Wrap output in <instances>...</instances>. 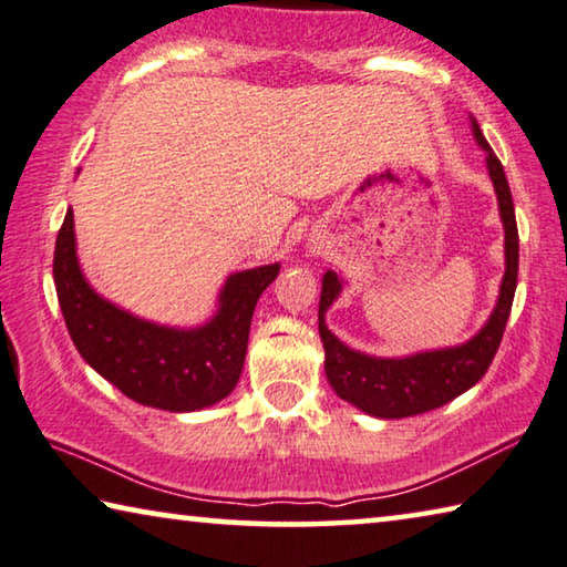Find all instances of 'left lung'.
<instances>
[{"label":"left lung","mask_w":567,"mask_h":567,"mask_svg":"<svg viewBox=\"0 0 567 567\" xmlns=\"http://www.w3.org/2000/svg\"><path fill=\"white\" fill-rule=\"evenodd\" d=\"M472 133L475 141L485 147L487 153V171L493 178L499 218L505 226V276L499 286V299L493 317L475 333L467 344L422 351V354L404 357V359H379L367 357L361 351L349 349L347 344L333 337L323 321L329 306L341 291V281L333 271L323 274L321 281V301H319V333L327 351V379L344 402L359 406L361 412L382 420H402V416L422 414L437 406L452 402L454 396L467 392L475 386L485 371L493 364V359L503 341V333L513 309L515 286H517V261H519V238L515 223L513 193L505 178L503 163L497 161L493 147L482 135L480 125L472 120Z\"/></svg>","instance_id":"1"}]
</instances>
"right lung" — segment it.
<instances>
[{"mask_svg":"<svg viewBox=\"0 0 567 567\" xmlns=\"http://www.w3.org/2000/svg\"><path fill=\"white\" fill-rule=\"evenodd\" d=\"M278 264L228 276L218 313L198 329H168L133 317L95 293L80 271L68 210L54 244V286L80 357L137 404L196 412L234 392L246 361L258 296Z\"/></svg>","mask_w":567,"mask_h":567,"instance_id":"1","label":"right lung"}]
</instances>
